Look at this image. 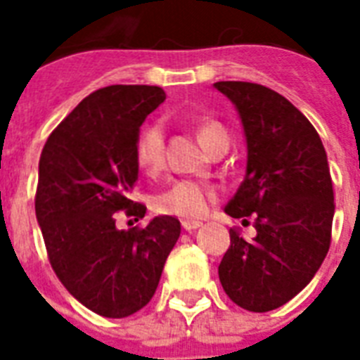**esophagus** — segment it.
Instances as JSON below:
<instances>
[{"instance_id":"34e87169","label":"esophagus","mask_w":360,"mask_h":360,"mask_svg":"<svg viewBox=\"0 0 360 360\" xmlns=\"http://www.w3.org/2000/svg\"><path fill=\"white\" fill-rule=\"evenodd\" d=\"M200 226H202V222H198V220H183V230L186 231L198 230Z\"/></svg>"}]
</instances>
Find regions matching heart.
I'll return each instance as SVG.
<instances>
[{"label": "heart", "instance_id": "heart-1", "mask_svg": "<svg viewBox=\"0 0 360 360\" xmlns=\"http://www.w3.org/2000/svg\"><path fill=\"white\" fill-rule=\"evenodd\" d=\"M220 138H228L226 130L217 123H202L198 129V140L205 147L213 146ZM136 162L146 174H157L164 162V132L158 123L146 124L136 140ZM217 192L211 185L200 181L181 179L155 198V211L177 219L194 220L207 213Z\"/></svg>", "mask_w": 360, "mask_h": 360}]
</instances>
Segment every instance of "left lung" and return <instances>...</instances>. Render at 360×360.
Wrapping results in <instances>:
<instances>
[{"label": "left lung", "instance_id": "1", "mask_svg": "<svg viewBox=\"0 0 360 360\" xmlns=\"http://www.w3.org/2000/svg\"><path fill=\"white\" fill-rule=\"evenodd\" d=\"M246 141L245 179L224 207L254 219L256 237L230 230L219 265L231 301L250 312L282 307L307 288L330 245L335 196L327 153L312 123L280 93L250 82H217Z\"/></svg>", "mask_w": 360, "mask_h": 360}]
</instances>
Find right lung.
I'll list each match as a JSON object with an SVG mask.
<instances>
[{"instance_id":"add662e5","label":"right lung","mask_w":360,"mask_h":360,"mask_svg":"<svg viewBox=\"0 0 360 360\" xmlns=\"http://www.w3.org/2000/svg\"><path fill=\"white\" fill-rule=\"evenodd\" d=\"M164 98L157 86L103 87L59 123L39 160L35 213L50 263L70 295L104 318H127L151 301L179 239V220L168 214L143 230H120L114 217L146 214L129 198L136 140Z\"/></svg>"}]
</instances>
